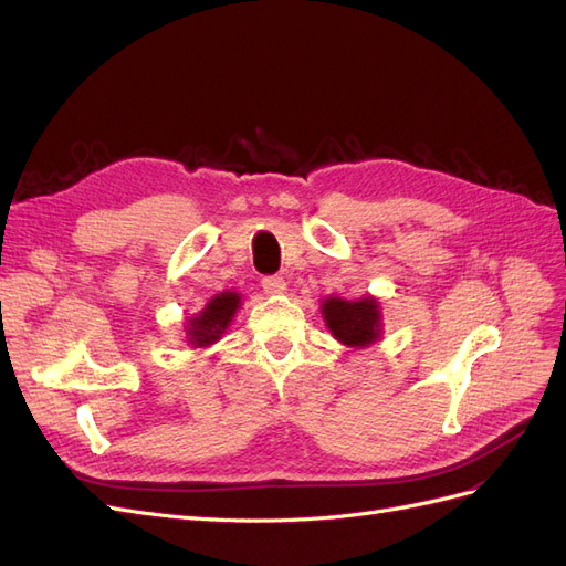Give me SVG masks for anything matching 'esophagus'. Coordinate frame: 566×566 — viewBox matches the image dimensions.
Segmentation results:
<instances>
[{"mask_svg":"<svg viewBox=\"0 0 566 566\" xmlns=\"http://www.w3.org/2000/svg\"><path fill=\"white\" fill-rule=\"evenodd\" d=\"M263 289L265 294H284L286 292V282L284 277H277V274H270V277H263Z\"/></svg>","mask_w":566,"mask_h":566,"instance_id":"obj_1","label":"esophagus"}]
</instances>
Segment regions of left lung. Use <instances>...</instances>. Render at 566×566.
I'll list each match as a JSON object with an SVG mask.
<instances>
[{"label": "left lung", "mask_w": 566, "mask_h": 566, "mask_svg": "<svg viewBox=\"0 0 566 566\" xmlns=\"http://www.w3.org/2000/svg\"><path fill=\"white\" fill-rule=\"evenodd\" d=\"M322 317L336 342L348 348H367L381 336V311L379 301L373 296L358 301L329 296L322 301Z\"/></svg>", "instance_id": "obj_1"}]
</instances>
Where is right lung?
I'll return each instance as SVG.
<instances>
[{
  "instance_id": "add662e5",
  "label": "right lung",
  "mask_w": 566,
  "mask_h": 566,
  "mask_svg": "<svg viewBox=\"0 0 566 566\" xmlns=\"http://www.w3.org/2000/svg\"><path fill=\"white\" fill-rule=\"evenodd\" d=\"M241 296L237 292H222L206 303V308L187 322V338L193 348L216 344L230 327L234 313L239 311Z\"/></svg>"
}]
</instances>
